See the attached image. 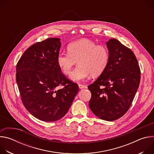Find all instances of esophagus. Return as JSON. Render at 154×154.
<instances>
[{
	"instance_id": "34e87169",
	"label": "esophagus",
	"mask_w": 154,
	"mask_h": 154,
	"mask_svg": "<svg viewBox=\"0 0 154 154\" xmlns=\"http://www.w3.org/2000/svg\"><path fill=\"white\" fill-rule=\"evenodd\" d=\"M79 87L80 89H82V88H86V86L82 84H79Z\"/></svg>"
}]
</instances>
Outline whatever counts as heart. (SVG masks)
Wrapping results in <instances>:
<instances>
[{
	"label": "heart",
	"mask_w": 154,
	"mask_h": 154,
	"mask_svg": "<svg viewBox=\"0 0 154 154\" xmlns=\"http://www.w3.org/2000/svg\"><path fill=\"white\" fill-rule=\"evenodd\" d=\"M68 53H60L57 63L61 72L69 75L77 62L78 66L71 73V80L81 81L88 77L100 75L106 69L109 61V52L103 45L88 39H81L70 43Z\"/></svg>",
	"instance_id": "1"
}]
</instances>
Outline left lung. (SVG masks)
I'll list each match as a JSON object with an SVG mask.
<instances>
[{
  "instance_id": "8db88e82",
  "label": "left lung",
  "mask_w": 154,
  "mask_h": 154,
  "mask_svg": "<svg viewBox=\"0 0 154 154\" xmlns=\"http://www.w3.org/2000/svg\"><path fill=\"white\" fill-rule=\"evenodd\" d=\"M106 44L108 63L88 87L91 93L89 106L97 117L112 121L128 110L139 87L141 71L132 51L116 39H109Z\"/></svg>"
}]
</instances>
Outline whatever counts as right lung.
I'll return each mask as SVG.
<instances>
[{"instance_id": "obj_1", "label": "right lung", "mask_w": 154, "mask_h": 154, "mask_svg": "<svg viewBox=\"0 0 154 154\" xmlns=\"http://www.w3.org/2000/svg\"><path fill=\"white\" fill-rule=\"evenodd\" d=\"M60 39L50 38L30 46L16 65V80L20 98L27 111L37 119L56 121L71 107L79 91L57 63ZM62 85V89L59 86Z\"/></svg>"}]
</instances>
